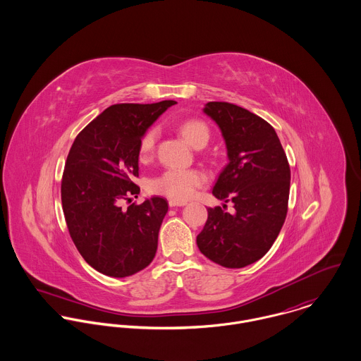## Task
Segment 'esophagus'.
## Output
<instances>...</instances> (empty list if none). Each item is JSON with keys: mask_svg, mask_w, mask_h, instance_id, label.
Returning a JSON list of instances; mask_svg holds the SVG:
<instances>
[{"mask_svg": "<svg viewBox=\"0 0 361 361\" xmlns=\"http://www.w3.org/2000/svg\"><path fill=\"white\" fill-rule=\"evenodd\" d=\"M168 204H169V207H183L186 206L188 203H186V202H180V200H172V199H171V200L168 202Z\"/></svg>", "mask_w": 361, "mask_h": 361, "instance_id": "esophagus-1", "label": "esophagus"}]
</instances>
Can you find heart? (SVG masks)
I'll list each match as a JSON object with an SVG mask.
<instances>
[{
  "label": "heart",
  "mask_w": 361,
  "mask_h": 361,
  "mask_svg": "<svg viewBox=\"0 0 361 361\" xmlns=\"http://www.w3.org/2000/svg\"><path fill=\"white\" fill-rule=\"evenodd\" d=\"M179 132L196 149L204 147L209 139L208 126L199 119L183 121L179 125ZM157 137V129H150L142 136L139 142V155L142 159H147L153 155ZM206 173L200 169L169 168L150 180L149 190L153 195L165 196L172 200H188L206 183Z\"/></svg>",
  "instance_id": "1"
}]
</instances>
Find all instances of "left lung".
Returning <instances> with one entry per match:
<instances>
[{"instance_id":"left-lung-1","label":"left lung","mask_w":361,"mask_h":361,"mask_svg":"<svg viewBox=\"0 0 361 361\" xmlns=\"http://www.w3.org/2000/svg\"><path fill=\"white\" fill-rule=\"evenodd\" d=\"M204 112L221 128L229 158L212 195L232 202L235 214L208 208L197 246L225 268H242L262 257L281 232L290 168L275 129L256 114L225 102L207 103Z\"/></svg>"}]
</instances>
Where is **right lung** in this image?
<instances>
[{"mask_svg":"<svg viewBox=\"0 0 361 361\" xmlns=\"http://www.w3.org/2000/svg\"><path fill=\"white\" fill-rule=\"evenodd\" d=\"M175 102L114 104L75 139L61 180L69 235L85 261L108 276L123 278L146 268L155 256L168 211L162 197L126 209L137 197L139 142Z\"/></svg>","mask_w":361,"mask_h":361,"instance_id":"1","label":"right lung"}]
</instances>
